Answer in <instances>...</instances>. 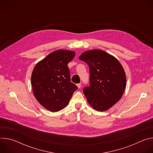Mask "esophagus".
Listing matches in <instances>:
<instances>
[{"label": "esophagus", "instance_id": "34e87169", "mask_svg": "<svg viewBox=\"0 0 153 153\" xmlns=\"http://www.w3.org/2000/svg\"><path fill=\"white\" fill-rule=\"evenodd\" d=\"M77 87H78V88H80V87H81V83H77Z\"/></svg>", "mask_w": 153, "mask_h": 153}]
</instances>
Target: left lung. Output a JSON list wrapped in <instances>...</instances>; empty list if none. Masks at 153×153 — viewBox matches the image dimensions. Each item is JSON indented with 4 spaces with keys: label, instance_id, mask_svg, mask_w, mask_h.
Returning a JSON list of instances; mask_svg holds the SVG:
<instances>
[{
    "label": "left lung",
    "instance_id": "1",
    "mask_svg": "<svg viewBox=\"0 0 153 153\" xmlns=\"http://www.w3.org/2000/svg\"><path fill=\"white\" fill-rule=\"evenodd\" d=\"M90 68V86L84 87L83 93L88 103L97 111H105L122 97L126 79L119 60L101 50L83 52L79 57Z\"/></svg>",
    "mask_w": 153,
    "mask_h": 153
}]
</instances>
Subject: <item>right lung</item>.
Returning <instances> with one entry per match:
<instances>
[{
	"mask_svg": "<svg viewBox=\"0 0 153 153\" xmlns=\"http://www.w3.org/2000/svg\"><path fill=\"white\" fill-rule=\"evenodd\" d=\"M75 52L59 50L39 62L31 74L34 97L41 105L51 112L66 107L77 86L71 82L68 63Z\"/></svg>",
	"mask_w": 153,
	"mask_h": 153,
	"instance_id": "right-lung-1",
	"label": "right lung"
}]
</instances>
